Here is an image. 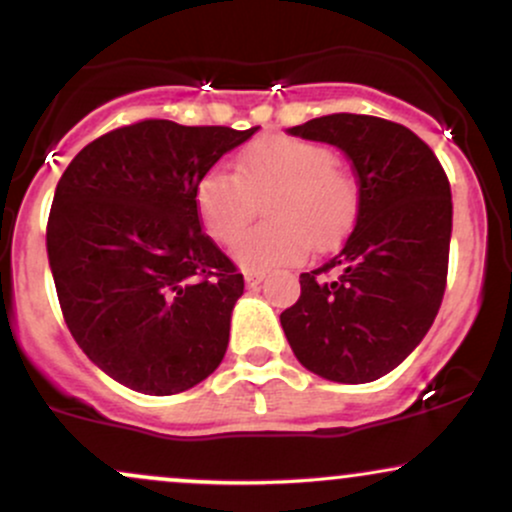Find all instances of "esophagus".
<instances>
[{
    "mask_svg": "<svg viewBox=\"0 0 512 512\" xmlns=\"http://www.w3.org/2000/svg\"><path fill=\"white\" fill-rule=\"evenodd\" d=\"M264 274L262 272H245V284L250 286V289H255L257 284H262Z\"/></svg>",
    "mask_w": 512,
    "mask_h": 512,
    "instance_id": "1",
    "label": "esophagus"
}]
</instances>
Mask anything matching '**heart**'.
I'll use <instances>...</instances> for the list:
<instances>
[{"instance_id":"heart-1","label":"heart","mask_w":512,"mask_h":512,"mask_svg":"<svg viewBox=\"0 0 512 512\" xmlns=\"http://www.w3.org/2000/svg\"><path fill=\"white\" fill-rule=\"evenodd\" d=\"M264 202L267 223L233 248L245 269L291 267L315 250H330L349 236L358 216V187L330 146L308 139L262 134L240 151L236 173L209 168L199 175L195 204L204 228L219 243H233Z\"/></svg>"}]
</instances>
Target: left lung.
<instances>
[{
	"label": "left lung",
	"instance_id": "obj_1",
	"mask_svg": "<svg viewBox=\"0 0 512 512\" xmlns=\"http://www.w3.org/2000/svg\"><path fill=\"white\" fill-rule=\"evenodd\" d=\"M339 146L358 180L356 228L342 252L301 274L281 327L305 368L334 383H373L407 358L436 320L448 281L450 182L411 129L334 113L291 127Z\"/></svg>",
	"mask_w": 512,
	"mask_h": 512
}]
</instances>
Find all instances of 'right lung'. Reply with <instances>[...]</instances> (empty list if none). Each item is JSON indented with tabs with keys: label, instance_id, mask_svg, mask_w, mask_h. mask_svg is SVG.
I'll list each match as a JSON object with an SVG mask.
<instances>
[{
	"label": "right lung",
	"instance_id": "1",
	"mask_svg": "<svg viewBox=\"0 0 512 512\" xmlns=\"http://www.w3.org/2000/svg\"><path fill=\"white\" fill-rule=\"evenodd\" d=\"M257 127L139 120L84 146L57 182L48 257L81 351L144 395L219 368L243 274L202 231L199 175Z\"/></svg>",
	"mask_w": 512,
	"mask_h": 512
}]
</instances>
